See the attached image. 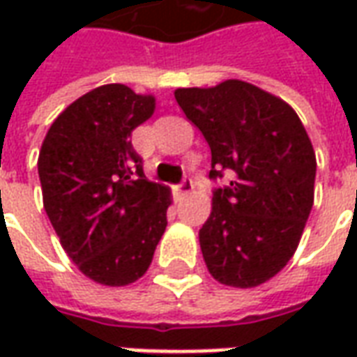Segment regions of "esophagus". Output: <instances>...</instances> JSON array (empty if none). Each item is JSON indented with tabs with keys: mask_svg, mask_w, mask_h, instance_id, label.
I'll return each instance as SVG.
<instances>
[{
	"mask_svg": "<svg viewBox=\"0 0 357 357\" xmlns=\"http://www.w3.org/2000/svg\"><path fill=\"white\" fill-rule=\"evenodd\" d=\"M174 189H176V195H178L179 199H185L187 195L193 193L195 185H193V181H191V179H183V181H181L179 185L174 187Z\"/></svg>",
	"mask_w": 357,
	"mask_h": 357,
	"instance_id": "1",
	"label": "esophagus"
}]
</instances>
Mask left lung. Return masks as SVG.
I'll use <instances>...</instances> for the list:
<instances>
[{"instance_id": "obj_1", "label": "left lung", "mask_w": 357, "mask_h": 357, "mask_svg": "<svg viewBox=\"0 0 357 357\" xmlns=\"http://www.w3.org/2000/svg\"><path fill=\"white\" fill-rule=\"evenodd\" d=\"M176 101L212 153V197L199 231L210 275L250 289L277 275L298 247L314 206L315 153L289 102L243 80L179 88Z\"/></svg>"}]
</instances>
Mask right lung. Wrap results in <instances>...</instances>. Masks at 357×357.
I'll use <instances>...</instances> for the list:
<instances>
[{
    "label": "right lung",
    "instance_id": "add662e5",
    "mask_svg": "<svg viewBox=\"0 0 357 357\" xmlns=\"http://www.w3.org/2000/svg\"><path fill=\"white\" fill-rule=\"evenodd\" d=\"M153 112V95L99 86L55 118L40 149L43 208L68 258L99 284L145 275L168 224L170 189L145 178L130 141Z\"/></svg>",
    "mask_w": 357,
    "mask_h": 357
}]
</instances>
